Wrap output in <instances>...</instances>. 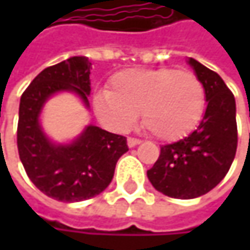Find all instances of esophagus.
I'll list each match as a JSON object with an SVG mask.
<instances>
[{
  "label": "esophagus",
  "mask_w": 250,
  "mask_h": 250,
  "mask_svg": "<svg viewBox=\"0 0 250 250\" xmlns=\"http://www.w3.org/2000/svg\"><path fill=\"white\" fill-rule=\"evenodd\" d=\"M140 143H142L140 139H136V137H128V139H127L128 147H134V146H137V145H140Z\"/></svg>",
  "instance_id": "obj_1"
}]
</instances>
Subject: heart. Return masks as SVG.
Wrapping results in <instances>:
<instances>
[{"instance_id":"heart-1","label":"heart","mask_w":250,"mask_h":250,"mask_svg":"<svg viewBox=\"0 0 250 250\" xmlns=\"http://www.w3.org/2000/svg\"><path fill=\"white\" fill-rule=\"evenodd\" d=\"M206 108V88L191 71L174 68L127 69L110 79V91L94 95V111L101 123L125 131L142 113L143 127L161 140L191 133Z\"/></svg>"}]
</instances>
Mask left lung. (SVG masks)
Instances as JSON below:
<instances>
[{"mask_svg": "<svg viewBox=\"0 0 250 250\" xmlns=\"http://www.w3.org/2000/svg\"><path fill=\"white\" fill-rule=\"evenodd\" d=\"M188 63L204 83L206 114L189 136L164 145L158 161L147 171L155 189L181 200L211 191L229 172L237 149L234 95L219 74L192 58Z\"/></svg>", "mask_w": 250, "mask_h": 250, "instance_id": "8db88e82", "label": "left lung"}]
</instances>
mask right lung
<instances>
[{"mask_svg":"<svg viewBox=\"0 0 250 250\" xmlns=\"http://www.w3.org/2000/svg\"><path fill=\"white\" fill-rule=\"evenodd\" d=\"M89 69L91 62L83 56L49 66L31 81L20 100L17 147L25 174L43 194L63 203L103 192L119 158L128 150L125 136L97 125H88L71 145H53L40 128V110L55 92L72 91L89 105Z\"/></svg>","mask_w":250,"mask_h":250,"instance_id":"add662e5","label":"right lung"}]
</instances>
